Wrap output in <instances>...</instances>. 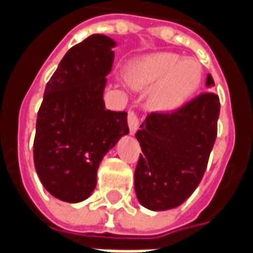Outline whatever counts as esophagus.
Wrapping results in <instances>:
<instances>
[{
  "instance_id": "1",
  "label": "esophagus",
  "mask_w": 253,
  "mask_h": 253,
  "mask_svg": "<svg viewBox=\"0 0 253 253\" xmlns=\"http://www.w3.org/2000/svg\"><path fill=\"white\" fill-rule=\"evenodd\" d=\"M127 122H128V127H130V132L134 134V132L138 130L139 127V118L136 115V112L128 111V117H127Z\"/></svg>"
}]
</instances>
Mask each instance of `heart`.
<instances>
[{
  "label": "heart",
  "mask_w": 253,
  "mask_h": 253,
  "mask_svg": "<svg viewBox=\"0 0 253 253\" xmlns=\"http://www.w3.org/2000/svg\"><path fill=\"white\" fill-rule=\"evenodd\" d=\"M128 80L139 89L153 88L149 104L155 111H173L182 106L201 83V67L193 59L157 53L128 67Z\"/></svg>",
  "instance_id": "obj_1"
}]
</instances>
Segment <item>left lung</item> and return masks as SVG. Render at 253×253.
Wrapping results in <instances>:
<instances>
[{
	"label": "left lung",
	"instance_id": "left-lung-1",
	"mask_svg": "<svg viewBox=\"0 0 253 253\" xmlns=\"http://www.w3.org/2000/svg\"><path fill=\"white\" fill-rule=\"evenodd\" d=\"M213 85L208 75L207 87ZM218 115L220 99L207 91L175 111L146 117L135 134L142 149L135 168V193L141 205L168 211L192 196L207 170Z\"/></svg>",
	"mask_w": 253,
	"mask_h": 253
}]
</instances>
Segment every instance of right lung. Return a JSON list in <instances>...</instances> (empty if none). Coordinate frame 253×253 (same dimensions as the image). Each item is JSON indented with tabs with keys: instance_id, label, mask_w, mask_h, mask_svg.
<instances>
[{
	"instance_id": "obj_1",
	"label": "right lung",
	"mask_w": 253,
	"mask_h": 253,
	"mask_svg": "<svg viewBox=\"0 0 253 253\" xmlns=\"http://www.w3.org/2000/svg\"><path fill=\"white\" fill-rule=\"evenodd\" d=\"M115 41L92 35L65 53L37 114L33 160L42 186L65 203H80L96 186L103 157L128 134L126 111H110L103 92Z\"/></svg>"
}]
</instances>
